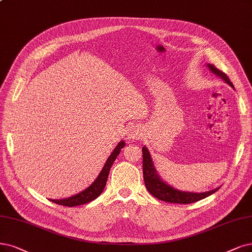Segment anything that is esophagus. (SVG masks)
Here are the masks:
<instances>
[{
  "mask_svg": "<svg viewBox=\"0 0 252 252\" xmlns=\"http://www.w3.org/2000/svg\"><path fill=\"white\" fill-rule=\"evenodd\" d=\"M131 134H129V138L133 139V140H137V139H139V137H140V134H139V131H137L136 128H132L131 132H129Z\"/></svg>",
  "mask_w": 252,
  "mask_h": 252,
  "instance_id": "esophagus-1",
  "label": "esophagus"
}]
</instances>
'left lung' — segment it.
<instances>
[{"label": "left lung", "mask_w": 252, "mask_h": 252, "mask_svg": "<svg viewBox=\"0 0 252 252\" xmlns=\"http://www.w3.org/2000/svg\"><path fill=\"white\" fill-rule=\"evenodd\" d=\"M208 66L214 73L221 77L228 84V85H230L232 88H234V85H232V83L230 82L229 78L226 76L225 72L218 69L216 66H214L213 64H209ZM142 154H143L144 183L148 192L158 199L166 201V202H171V203L187 204V203H193L206 198L210 196V195H212L213 193H215L217 190H219V188H216L215 190L203 192V193H192V192H184V191L176 190L170 187L169 185L164 183L160 179V176L157 173V170L152 161L150 152L147 151V148L145 146L142 147Z\"/></svg>", "instance_id": "1"}]
</instances>
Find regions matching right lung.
<instances>
[{"mask_svg": "<svg viewBox=\"0 0 252 252\" xmlns=\"http://www.w3.org/2000/svg\"><path fill=\"white\" fill-rule=\"evenodd\" d=\"M125 146V142L120 141L117 146L115 147V150L113 151L108 158V160L104 166V168L101 169L99 175L97 176V179L91 184V186L86 189L82 191L81 193L74 195V196L65 198V199H51V201L60 204V206H65V207H76V206H81V204H85L88 203L92 200H94L97 198L101 192L104 191L105 186L108 180V175L111 169V166L113 165L114 161L116 160L117 156L120 153V150Z\"/></svg>", "mask_w": 252, "mask_h": 252, "instance_id": "obj_1", "label": "right lung"}]
</instances>
